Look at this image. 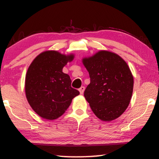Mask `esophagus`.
I'll return each instance as SVG.
<instances>
[{
    "mask_svg": "<svg viewBox=\"0 0 159 159\" xmlns=\"http://www.w3.org/2000/svg\"><path fill=\"white\" fill-rule=\"evenodd\" d=\"M79 91H80V94H83V93H84V87L82 86L81 88L79 89Z\"/></svg>",
    "mask_w": 159,
    "mask_h": 159,
    "instance_id": "1",
    "label": "esophagus"
}]
</instances>
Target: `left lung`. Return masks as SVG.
I'll use <instances>...</instances> for the list:
<instances>
[{
    "label": "left lung",
    "instance_id": "obj_1",
    "mask_svg": "<svg viewBox=\"0 0 159 159\" xmlns=\"http://www.w3.org/2000/svg\"><path fill=\"white\" fill-rule=\"evenodd\" d=\"M90 83L84 96L95 116L110 121L121 116L129 106L134 79L129 67L116 53L100 51L82 58Z\"/></svg>",
    "mask_w": 159,
    "mask_h": 159
}]
</instances>
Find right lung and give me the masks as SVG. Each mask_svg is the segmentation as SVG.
Wrapping results in <instances>:
<instances>
[{"mask_svg": "<svg viewBox=\"0 0 159 159\" xmlns=\"http://www.w3.org/2000/svg\"><path fill=\"white\" fill-rule=\"evenodd\" d=\"M75 58L56 51L39 54L30 65L25 77V93L34 111L43 119H58L80 92L71 87L70 77L62 71Z\"/></svg>", "mask_w": 159, "mask_h": 159, "instance_id": "right-lung-1", "label": "right lung"}]
</instances>
